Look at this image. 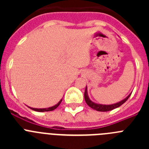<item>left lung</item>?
<instances>
[{
    "mask_svg": "<svg viewBox=\"0 0 149 149\" xmlns=\"http://www.w3.org/2000/svg\"><path fill=\"white\" fill-rule=\"evenodd\" d=\"M131 93H130L125 98H124L123 100L119 101V102H117V103L113 104H101L95 103V102H93V101L89 98L87 93V86H86L85 92H84V98H85L86 103L87 104L88 106L90 107L91 108H93V110H97V111L100 112H107L110 111V110H114V109L117 108V107H119L121 105L123 104L128 99L129 97L131 96Z\"/></svg>",
    "mask_w": 149,
    "mask_h": 149,
    "instance_id": "left-lung-1",
    "label": "left lung"
}]
</instances>
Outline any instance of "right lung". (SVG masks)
Returning <instances> with one entry per match:
<instances>
[{"label":"right lung","mask_w":149,"mask_h":149,"mask_svg":"<svg viewBox=\"0 0 149 149\" xmlns=\"http://www.w3.org/2000/svg\"><path fill=\"white\" fill-rule=\"evenodd\" d=\"M62 101H63V99L60 100V101H59L58 103L56 104H55L54 106H52V107H48V108H33V107H28L29 108H30L31 110H34V111H37V112H48V111H52V110H55V109L57 107L59 106V105L60 104V103L62 102Z\"/></svg>","instance_id":"add662e5"}]
</instances>
